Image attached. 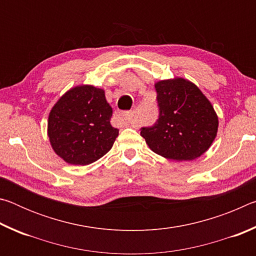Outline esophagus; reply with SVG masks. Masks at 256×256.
Wrapping results in <instances>:
<instances>
[{
	"label": "esophagus",
	"instance_id": "esophagus-1",
	"mask_svg": "<svg viewBox=\"0 0 256 256\" xmlns=\"http://www.w3.org/2000/svg\"><path fill=\"white\" fill-rule=\"evenodd\" d=\"M116 118L120 120V122H122L124 125H130L131 124V118H130V112H118L116 114Z\"/></svg>",
	"mask_w": 256,
	"mask_h": 256
}]
</instances>
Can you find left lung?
<instances>
[{
	"label": "left lung",
	"mask_w": 256,
	"mask_h": 256,
	"mask_svg": "<svg viewBox=\"0 0 256 256\" xmlns=\"http://www.w3.org/2000/svg\"><path fill=\"white\" fill-rule=\"evenodd\" d=\"M159 118L142 128L149 148L164 158L190 162L210 148L218 131V116L198 86L184 78L154 84Z\"/></svg>",
	"instance_id": "left-lung-1"
}]
</instances>
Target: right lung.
Returning <instances> with one entry per match:
<instances>
[{"instance_id": "add662e5", "label": "right lung", "mask_w": 256, "mask_h": 256, "mask_svg": "<svg viewBox=\"0 0 256 256\" xmlns=\"http://www.w3.org/2000/svg\"><path fill=\"white\" fill-rule=\"evenodd\" d=\"M105 90L90 84L73 86L52 108L47 134L55 154L76 166L92 164L112 149L118 136Z\"/></svg>"}]
</instances>
